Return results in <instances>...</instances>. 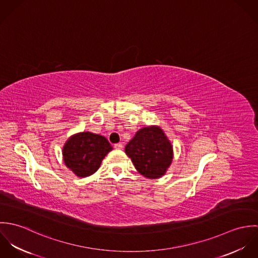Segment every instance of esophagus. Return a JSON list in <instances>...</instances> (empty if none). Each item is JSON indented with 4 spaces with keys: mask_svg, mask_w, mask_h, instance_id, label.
Returning <instances> with one entry per match:
<instances>
[{
    "mask_svg": "<svg viewBox=\"0 0 258 258\" xmlns=\"http://www.w3.org/2000/svg\"><path fill=\"white\" fill-rule=\"evenodd\" d=\"M114 148H115V149H117V150H121V149H123V144H121V143L115 144V145H114Z\"/></svg>",
    "mask_w": 258,
    "mask_h": 258,
    "instance_id": "obj_1",
    "label": "esophagus"
}]
</instances>
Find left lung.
Wrapping results in <instances>:
<instances>
[{"mask_svg": "<svg viewBox=\"0 0 258 258\" xmlns=\"http://www.w3.org/2000/svg\"><path fill=\"white\" fill-rule=\"evenodd\" d=\"M125 153L136 170L148 179L163 177L174 158L171 141L163 129L157 125L139 129L126 145Z\"/></svg>", "mask_w": 258, "mask_h": 258, "instance_id": "8db88e82", "label": "left lung"}]
</instances>
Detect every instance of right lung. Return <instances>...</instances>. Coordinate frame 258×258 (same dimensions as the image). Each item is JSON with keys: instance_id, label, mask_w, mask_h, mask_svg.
Masks as SVG:
<instances>
[{"instance_id": "obj_1", "label": "right lung", "mask_w": 258, "mask_h": 258, "mask_svg": "<svg viewBox=\"0 0 258 258\" xmlns=\"http://www.w3.org/2000/svg\"><path fill=\"white\" fill-rule=\"evenodd\" d=\"M113 148L108 140L91 132H79L71 136L62 147L66 166L74 175L85 178L94 174L104 157Z\"/></svg>"}]
</instances>
